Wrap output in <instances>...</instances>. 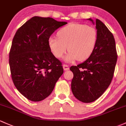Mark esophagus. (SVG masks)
Returning <instances> with one entry per match:
<instances>
[{"instance_id": "esophagus-1", "label": "esophagus", "mask_w": 126, "mask_h": 126, "mask_svg": "<svg viewBox=\"0 0 126 126\" xmlns=\"http://www.w3.org/2000/svg\"><path fill=\"white\" fill-rule=\"evenodd\" d=\"M63 68L65 71H67V70H68L69 69V66L68 65H66V64H63Z\"/></svg>"}]
</instances>
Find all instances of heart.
<instances>
[{"mask_svg":"<svg viewBox=\"0 0 126 126\" xmlns=\"http://www.w3.org/2000/svg\"><path fill=\"white\" fill-rule=\"evenodd\" d=\"M58 38L51 37L48 45L57 58L63 57L67 50L69 53L65 61L72 63L76 59L83 61L94 52L97 41V31L94 27L80 23H70L58 31Z\"/></svg>","mask_w":126,"mask_h":126,"instance_id":"b5f03b06","label":"heart"}]
</instances>
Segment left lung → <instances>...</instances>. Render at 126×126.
I'll return each mask as SVG.
<instances>
[{
    "mask_svg": "<svg viewBox=\"0 0 126 126\" xmlns=\"http://www.w3.org/2000/svg\"><path fill=\"white\" fill-rule=\"evenodd\" d=\"M95 24L98 38L94 52L83 63L70 68L74 75L73 94L83 103L94 101L103 94L111 83L117 61L112 33L100 20L96 19Z\"/></svg>",
    "mask_w": 126,
    "mask_h": 126,
    "instance_id": "8db88e82",
    "label": "left lung"
}]
</instances>
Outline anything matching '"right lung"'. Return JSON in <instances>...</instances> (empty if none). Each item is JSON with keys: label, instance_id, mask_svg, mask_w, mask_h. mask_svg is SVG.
I'll return each instance as SVG.
<instances>
[{"label": "right lung", "instance_id": "1", "mask_svg": "<svg viewBox=\"0 0 126 126\" xmlns=\"http://www.w3.org/2000/svg\"><path fill=\"white\" fill-rule=\"evenodd\" d=\"M66 24L50 17L35 16L15 34L9 56L11 78L17 90L29 100L45 99L63 74L61 62L51 52L48 40Z\"/></svg>", "mask_w": 126, "mask_h": 126}]
</instances>
